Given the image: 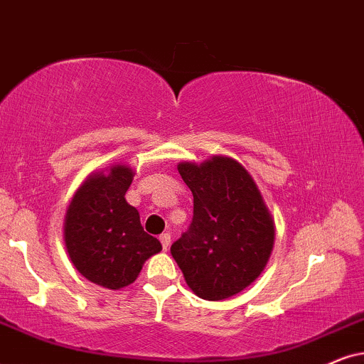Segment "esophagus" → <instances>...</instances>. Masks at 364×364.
<instances>
[{
  "label": "esophagus",
  "mask_w": 364,
  "mask_h": 364,
  "mask_svg": "<svg viewBox=\"0 0 364 364\" xmlns=\"http://www.w3.org/2000/svg\"><path fill=\"white\" fill-rule=\"evenodd\" d=\"M159 242H161V245H163L164 250H168L169 243H171V235H169V233H161Z\"/></svg>",
  "instance_id": "1"
}]
</instances>
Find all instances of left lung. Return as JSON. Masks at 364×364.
Wrapping results in <instances>:
<instances>
[{
    "instance_id": "left-lung-1",
    "label": "left lung",
    "mask_w": 364,
    "mask_h": 364,
    "mask_svg": "<svg viewBox=\"0 0 364 364\" xmlns=\"http://www.w3.org/2000/svg\"><path fill=\"white\" fill-rule=\"evenodd\" d=\"M193 193L190 227L171 255L198 297L222 301L259 277L274 247V220L255 181L240 163L213 156L201 164L181 163Z\"/></svg>"
}]
</instances>
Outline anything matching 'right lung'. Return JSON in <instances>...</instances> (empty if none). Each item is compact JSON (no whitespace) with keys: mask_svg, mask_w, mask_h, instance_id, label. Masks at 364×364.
<instances>
[{"mask_svg":"<svg viewBox=\"0 0 364 364\" xmlns=\"http://www.w3.org/2000/svg\"><path fill=\"white\" fill-rule=\"evenodd\" d=\"M131 168L117 164L109 174H92L73 196L65 215V247L75 269L105 289L132 284L161 243L142 228L139 211L126 201Z\"/></svg>","mask_w":364,"mask_h":364,"instance_id":"add662e5","label":"right lung"}]
</instances>
